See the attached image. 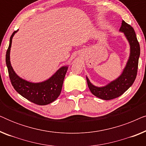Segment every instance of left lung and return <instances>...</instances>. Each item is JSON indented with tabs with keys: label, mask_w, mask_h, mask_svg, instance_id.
I'll return each mask as SVG.
<instances>
[{
	"label": "left lung",
	"mask_w": 146,
	"mask_h": 146,
	"mask_svg": "<svg viewBox=\"0 0 146 146\" xmlns=\"http://www.w3.org/2000/svg\"><path fill=\"white\" fill-rule=\"evenodd\" d=\"M119 31L123 33L129 45L128 60L121 74L104 86H96L94 85L86 76L88 86L92 94L104 100L114 99L122 95L131 86L137 75L140 47L134 30L130 25L122 21Z\"/></svg>",
	"instance_id": "obj_1"
}]
</instances>
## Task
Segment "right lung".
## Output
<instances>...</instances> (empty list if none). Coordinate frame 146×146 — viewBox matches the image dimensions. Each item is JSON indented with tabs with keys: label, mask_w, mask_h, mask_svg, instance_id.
I'll return each mask as SVG.
<instances>
[{
	"label": "right lung",
	"mask_w": 146,
	"mask_h": 146,
	"mask_svg": "<svg viewBox=\"0 0 146 146\" xmlns=\"http://www.w3.org/2000/svg\"><path fill=\"white\" fill-rule=\"evenodd\" d=\"M19 31H15L10 38L9 46L6 54V64L12 85L22 96L38 105L49 104L58 98L60 94L64 79L68 66L60 68L49 78L40 82H32L22 78L15 72L11 63V48L13 38Z\"/></svg>",
	"instance_id": "1"
}]
</instances>
